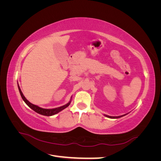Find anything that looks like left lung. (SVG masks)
I'll list each match as a JSON object with an SVG mask.
<instances>
[{
    "instance_id": "left-lung-1",
    "label": "left lung",
    "mask_w": 161,
    "mask_h": 161,
    "mask_svg": "<svg viewBox=\"0 0 161 161\" xmlns=\"http://www.w3.org/2000/svg\"><path fill=\"white\" fill-rule=\"evenodd\" d=\"M105 116L108 117V118H121V117H122L123 115L118 116V117H113V116H109V115H105Z\"/></svg>"
}]
</instances>
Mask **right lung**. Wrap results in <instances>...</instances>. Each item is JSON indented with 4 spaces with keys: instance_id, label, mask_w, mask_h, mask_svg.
<instances>
[{
    "instance_id": "add662e5",
    "label": "right lung",
    "mask_w": 161,
    "mask_h": 161,
    "mask_svg": "<svg viewBox=\"0 0 161 161\" xmlns=\"http://www.w3.org/2000/svg\"><path fill=\"white\" fill-rule=\"evenodd\" d=\"M18 88H19V92H20L22 99H23V100L24 101H25V103L29 107H30L31 109H32L33 111H35L36 112H37V113L40 114L41 115H43L51 116V115H55V114H58V112H60L62 110L66 108L70 104V102H71V101H70L67 104L63 105V106H61V107H59V108H54V109H43V108H40V107H38L37 105H33V104L31 103L28 100H27L25 97H24L23 92H22V91H21V90L20 89V87H19V85H18Z\"/></svg>"
}]
</instances>
